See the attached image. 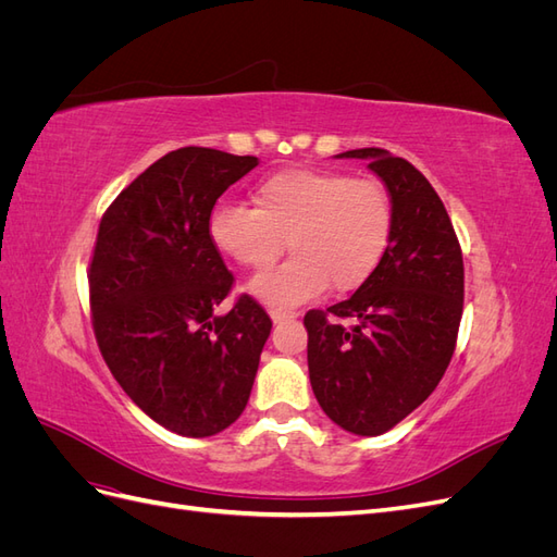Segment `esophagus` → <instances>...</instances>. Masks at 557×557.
I'll use <instances>...</instances> for the list:
<instances>
[{
	"instance_id": "1",
	"label": "esophagus",
	"mask_w": 557,
	"mask_h": 557,
	"mask_svg": "<svg viewBox=\"0 0 557 557\" xmlns=\"http://www.w3.org/2000/svg\"><path fill=\"white\" fill-rule=\"evenodd\" d=\"M269 315H272V320L274 323L278 325V323H283V320H290V318H297V313H293V311H269Z\"/></svg>"
}]
</instances>
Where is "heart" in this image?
<instances>
[{"label":"heart","mask_w":557,"mask_h":557,"mask_svg":"<svg viewBox=\"0 0 557 557\" xmlns=\"http://www.w3.org/2000/svg\"><path fill=\"white\" fill-rule=\"evenodd\" d=\"M256 209L221 205L211 211L209 239L250 272H264L285 248L293 258L250 283L262 305L290 309L330 288L350 293L374 274L391 246L393 197L376 178L293 166L262 178Z\"/></svg>","instance_id":"heart-1"}]
</instances>
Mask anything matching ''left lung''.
<instances>
[{"instance_id":"1","label":"left lung","mask_w":557,"mask_h":557,"mask_svg":"<svg viewBox=\"0 0 557 557\" xmlns=\"http://www.w3.org/2000/svg\"><path fill=\"white\" fill-rule=\"evenodd\" d=\"M336 158L369 162L393 197L395 225L374 274L339 305L305 315L309 379L336 425L379 436L440 385L458 342L465 264L444 201L411 162L383 148Z\"/></svg>"}]
</instances>
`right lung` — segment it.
<instances>
[{
  "mask_svg": "<svg viewBox=\"0 0 557 557\" xmlns=\"http://www.w3.org/2000/svg\"><path fill=\"white\" fill-rule=\"evenodd\" d=\"M258 158L172 150L102 215L88 272L92 330L113 379L181 436H211L246 409L272 318L242 295L215 309L234 276L209 239V218Z\"/></svg>",
  "mask_w": 557,
  "mask_h": 557,
  "instance_id": "1",
  "label": "right lung"
}]
</instances>
